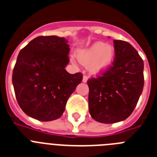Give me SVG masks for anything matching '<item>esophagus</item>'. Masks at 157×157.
Instances as JSON below:
<instances>
[{"label": "esophagus", "instance_id": "obj_1", "mask_svg": "<svg viewBox=\"0 0 157 157\" xmlns=\"http://www.w3.org/2000/svg\"><path fill=\"white\" fill-rule=\"evenodd\" d=\"M87 80H88V76H86V75H84V77H83V82L84 83L87 82Z\"/></svg>", "mask_w": 157, "mask_h": 157}]
</instances>
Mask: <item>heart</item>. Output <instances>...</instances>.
Instances as JSON below:
<instances>
[{
  "instance_id": "obj_1",
  "label": "heart",
  "mask_w": 157,
  "mask_h": 157,
  "mask_svg": "<svg viewBox=\"0 0 157 157\" xmlns=\"http://www.w3.org/2000/svg\"><path fill=\"white\" fill-rule=\"evenodd\" d=\"M114 55V47L101 42L95 43L88 48L77 51L79 62L83 65L90 64V71L95 74L107 70L112 63Z\"/></svg>"
}]
</instances>
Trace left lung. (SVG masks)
<instances>
[{
  "label": "left lung",
  "mask_w": 157,
  "mask_h": 157,
  "mask_svg": "<svg viewBox=\"0 0 157 157\" xmlns=\"http://www.w3.org/2000/svg\"><path fill=\"white\" fill-rule=\"evenodd\" d=\"M112 65L96 77L88 79V108L93 119L114 123L132 114L144 87V62L126 41L114 40Z\"/></svg>",
  "instance_id": "8db88e82"
}]
</instances>
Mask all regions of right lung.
<instances>
[{"instance_id": "obj_1", "label": "right lung", "mask_w": 157, "mask_h": 157, "mask_svg": "<svg viewBox=\"0 0 157 157\" xmlns=\"http://www.w3.org/2000/svg\"><path fill=\"white\" fill-rule=\"evenodd\" d=\"M67 43L55 35L39 36L19 53L13 84L16 100L28 116L43 122L60 118L82 81V73L65 69L69 62Z\"/></svg>"}]
</instances>
